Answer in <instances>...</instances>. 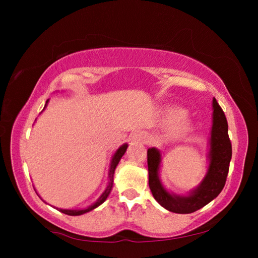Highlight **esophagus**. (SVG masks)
I'll return each instance as SVG.
<instances>
[{
  "mask_svg": "<svg viewBox=\"0 0 258 258\" xmlns=\"http://www.w3.org/2000/svg\"><path fill=\"white\" fill-rule=\"evenodd\" d=\"M130 140L132 142H142L145 143L147 142L148 137L145 132H142V131H137V132H134L132 135H131Z\"/></svg>",
  "mask_w": 258,
  "mask_h": 258,
  "instance_id": "34e87169",
  "label": "esophagus"
}]
</instances>
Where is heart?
<instances>
[{"mask_svg":"<svg viewBox=\"0 0 258 258\" xmlns=\"http://www.w3.org/2000/svg\"><path fill=\"white\" fill-rule=\"evenodd\" d=\"M186 126H187V124H186L185 120H183V119L178 120L177 124H176V131H177V132H183V131L186 128Z\"/></svg>","mask_w":258,"mask_h":258,"instance_id":"obj_1","label":"heart"}]
</instances>
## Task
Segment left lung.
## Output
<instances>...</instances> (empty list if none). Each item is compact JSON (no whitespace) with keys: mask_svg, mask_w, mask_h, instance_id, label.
Masks as SVG:
<instances>
[{"mask_svg":"<svg viewBox=\"0 0 258 258\" xmlns=\"http://www.w3.org/2000/svg\"><path fill=\"white\" fill-rule=\"evenodd\" d=\"M213 126L209 141V166L206 176L199 186L187 196H177L166 191L159 180V166L161 156L156 148L148 149V171L149 186L154 198L169 212L190 214L206 206L215 199L225 185L230 160L232 157V146L228 134V121L216 99H213Z\"/></svg>","mask_w":258,"mask_h":258,"instance_id":"obj_1","label":"left lung"}]
</instances>
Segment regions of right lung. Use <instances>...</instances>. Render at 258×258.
Here are the masks:
<instances>
[{
    "mask_svg": "<svg viewBox=\"0 0 258 258\" xmlns=\"http://www.w3.org/2000/svg\"><path fill=\"white\" fill-rule=\"evenodd\" d=\"M47 101H49V100H47ZM47 101H46V103H47ZM126 149H127V145H123V146L119 148L118 150L115 152V155H113L112 160H111V164H110V169H109V183H108V186H107V189L104 190L103 194L101 195V197H100L97 200V202H95L93 205H91L90 207L85 208V209H61V208L60 209L56 208V209H59L61 213L67 214V215L77 216V215H82V214H85L87 212H91V211H92V209L100 206V205H101L104 202V200L108 198L109 194H110V191L112 189V183H113V173H115V169L117 167V165H118L121 157L124 156Z\"/></svg>",
    "mask_w": 258,
    "mask_h": 258,
    "instance_id": "right-lung-1",
    "label": "right lung"
}]
</instances>
